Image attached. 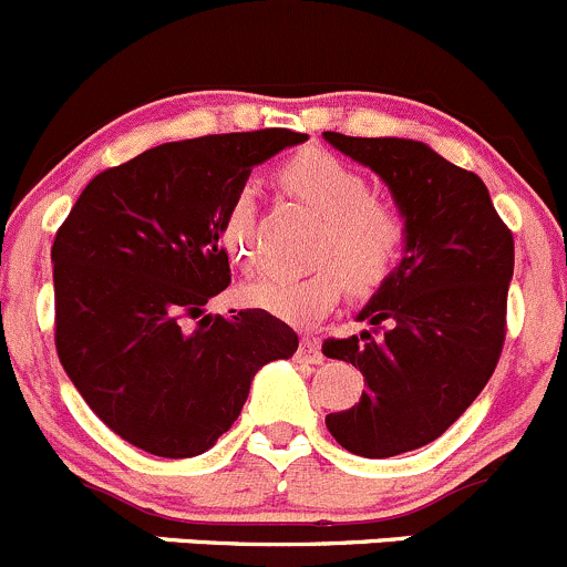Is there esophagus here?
Returning a JSON list of instances; mask_svg holds the SVG:
<instances>
[{
	"label": "esophagus",
	"mask_w": 567,
	"mask_h": 567,
	"mask_svg": "<svg viewBox=\"0 0 567 567\" xmlns=\"http://www.w3.org/2000/svg\"><path fill=\"white\" fill-rule=\"evenodd\" d=\"M297 358L306 360V363H313V365L322 363V360H324L322 343H319L317 338H311V336H302L300 347H297Z\"/></svg>",
	"instance_id": "obj_1"
}]
</instances>
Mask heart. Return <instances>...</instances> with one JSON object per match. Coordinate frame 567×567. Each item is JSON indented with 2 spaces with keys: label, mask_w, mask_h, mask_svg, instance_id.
<instances>
[{
  "label": "heart",
  "mask_w": 567,
  "mask_h": 567,
  "mask_svg": "<svg viewBox=\"0 0 567 567\" xmlns=\"http://www.w3.org/2000/svg\"><path fill=\"white\" fill-rule=\"evenodd\" d=\"M278 183L322 218L311 250L317 267L302 276L267 272L254 278L240 291L245 306L308 327L341 302L347 284L354 291H373L393 276L410 240V220L399 204L373 196L369 179L358 168L322 150H311L289 157L278 172ZM218 243L237 265H256L254 185H240L226 202Z\"/></svg>",
  "instance_id": "heart-1"
}]
</instances>
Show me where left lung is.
<instances>
[{"label": "left lung", "instance_id": "left-lung-1", "mask_svg": "<svg viewBox=\"0 0 567 567\" xmlns=\"http://www.w3.org/2000/svg\"><path fill=\"white\" fill-rule=\"evenodd\" d=\"M327 142L384 179L410 220L399 267L358 313L373 330L327 338L365 390L327 431L354 456L390 458L445 434L492 379L505 343L513 235L477 174L412 138Z\"/></svg>", "mask_w": 567, "mask_h": 567}]
</instances>
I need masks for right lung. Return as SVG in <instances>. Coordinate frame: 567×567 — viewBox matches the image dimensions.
<instances>
[{"label":"right lung","instance_id":"obj_1","mask_svg":"<svg viewBox=\"0 0 567 567\" xmlns=\"http://www.w3.org/2000/svg\"><path fill=\"white\" fill-rule=\"evenodd\" d=\"M306 133L168 142L97 174L51 248L56 354L114 434L163 458L209 451L256 371L297 352V332L256 308L204 313L231 284L218 243L226 202L250 168Z\"/></svg>","mask_w":567,"mask_h":567}]
</instances>
